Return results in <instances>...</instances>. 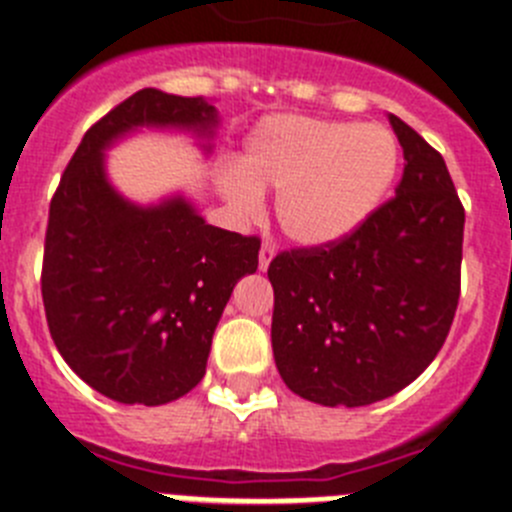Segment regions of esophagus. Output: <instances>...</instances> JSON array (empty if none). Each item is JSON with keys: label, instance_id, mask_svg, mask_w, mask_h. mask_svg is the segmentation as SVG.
I'll return each instance as SVG.
<instances>
[{"label": "esophagus", "instance_id": "1", "mask_svg": "<svg viewBox=\"0 0 512 512\" xmlns=\"http://www.w3.org/2000/svg\"><path fill=\"white\" fill-rule=\"evenodd\" d=\"M274 256H277V248L271 246L269 241L261 243V251H259V269L266 271L269 269V264L274 261Z\"/></svg>", "mask_w": 512, "mask_h": 512}]
</instances>
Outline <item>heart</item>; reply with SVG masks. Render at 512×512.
Segmentation results:
<instances>
[{
	"mask_svg": "<svg viewBox=\"0 0 512 512\" xmlns=\"http://www.w3.org/2000/svg\"><path fill=\"white\" fill-rule=\"evenodd\" d=\"M400 166V148L377 122L271 115L246 138L241 166L217 176L238 215L264 210L277 192V220L297 246L323 248L356 233L379 210Z\"/></svg>",
	"mask_w": 512,
	"mask_h": 512,
	"instance_id": "obj_1",
	"label": "heart"
}]
</instances>
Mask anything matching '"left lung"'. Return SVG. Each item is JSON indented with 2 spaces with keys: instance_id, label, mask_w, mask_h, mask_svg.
Returning <instances> with one entry per match:
<instances>
[{
  "instance_id": "1",
  "label": "left lung",
  "mask_w": 512,
  "mask_h": 512,
  "mask_svg": "<svg viewBox=\"0 0 512 512\" xmlns=\"http://www.w3.org/2000/svg\"><path fill=\"white\" fill-rule=\"evenodd\" d=\"M387 117L405 156L395 197L346 241L269 264L277 369L325 408L372 405L415 382L459 305L464 207L441 153Z\"/></svg>"
}]
</instances>
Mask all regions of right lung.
Listing matches in <instances>:
<instances>
[{
    "instance_id": "add662e5",
    "label": "right lung",
    "mask_w": 512,
    "mask_h": 512,
    "mask_svg": "<svg viewBox=\"0 0 512 512\" xmlns=\"http://www.w3.org/2000/svg\"><path fill=\"white\" fill-rule=\"evenodd\" d=\"M217 125L210 99L140 89L87 130L53 194L40 279L48 328L66 364L122 405H166L200 384L261 241L210 225L184 192L128 200L110 182L107 151L166 130L210 156Z\"/></svg>"
}]
</instances>
